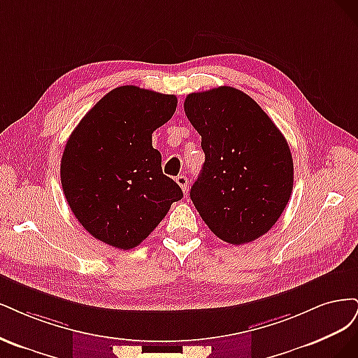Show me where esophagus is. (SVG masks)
<instances>
[{
	"label": "esophagus",
	"instance_id": "esophagus-1",
	"mask_svg": "<svg viewBox=\"0 0 358 358\" xmlns=\"http://www.w3.org/2000/svg\"><path fill=\"white\" fill-rule=\"evenodd\" d=\"M176 181H177V184H178V186L181 187V190H182V192H186V190H187V186H189V178H187L186 176H178Z\"/></svg>",
	"mask_w": 358,
	"mask_h": 358
}]
</instances>
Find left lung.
I'll use <instances>...</instances> for the list:
<instances>
[{"instance_id": "obj_1", "label": "left lung", "mask_w": 358, "mask_h": 358, "mask_svg": "<svg viewBox=\"0 0 358 358\" xmlns=\"http://www.w3.org/2000/svg\"><path fill=\"white\" fill-rule=\"evenodd\" d=\"M184 111L202 136L205 162L190 199L211 232L241 245L264 235L293 190V157L284 135L244 92H193Z\"/></svg>"}]
</instances>
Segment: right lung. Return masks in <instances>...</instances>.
I'll list each match as a JSON object with an SVG mask.
<instances>
[{
    "mask_svg": "<svg viewBox=\"0 0 358 358\" xmlns=\"http://www.w3.org/2000/svg\"><path fill=\"white\" fill-rule=\"evenodd\" d=\"M176 108L174 95L120 86L101 98L68 138L61 160L64 194L94 238L131 250L153 232L172 202L182 199L152 144L153 131Z\"/></svg>",
    "mask_w": 358,
    "mask_h": 358,
    "instance_id": "obj_1",
    "label": "right lung"
}]
</instances>
